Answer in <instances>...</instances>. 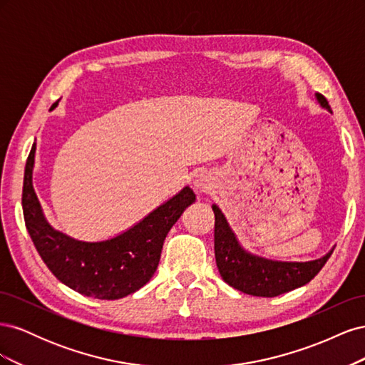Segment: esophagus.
<instances>
[{
	"mask_svg": "<svg viewBox=\"0 0 365 365\" xmlns=\"http://www.w3.org/2000/svg\"><path fill=\"white\" fill-rule=\"evenodd\" d=\"M200 185H201V184H200Z\"/></svg>",
	"mask_w": 365,
	"mask_h": 365,
	"instance_id": "1",
	"label": "esophagus"
}]
</instances>
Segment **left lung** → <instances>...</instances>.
<instances>
[{
    "label": "left lung",
    "mask_w": 365,
    "mask_h": 365,
    "mask_svg": "<svg viewBox=\"0 0 365 365\" xmlns=\"http://www.w3.org/2000/svg\"><path fill=\"white\" fill-rule=\"evenodd\" d=\"M318 102L329 109V102L317 94ZM215 213V257L220 277L244 294L256 297H277L311 282L329 260L330 254L312 262H275L256 257L240 248L224 215L213 205Z\"/></svg>",
    "instance_id": "8db88e82"
}]
</instances>
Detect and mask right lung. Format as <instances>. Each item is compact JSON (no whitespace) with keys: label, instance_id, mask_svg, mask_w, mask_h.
<instances>
[{"label":"right lung","instance_id":"obj_1","mask_svg":"<svg viewBox=\"0 0 365 365\" xmlns=\"http://www.w3.org/2000/svg\"><path fill=\"white\" fill-rule=\"evenodd\" d=\"M35 149L31 148L26 163L23 212L29 235L47 268L68 288L98 300H117L138 291L157 271L170 228L195 202L192 189L185 187L123 235L94 244L79 242L53 230L43 219L31 185Z\"/></svg>","mask_w":365,"mask_h":365}]
</instances>
